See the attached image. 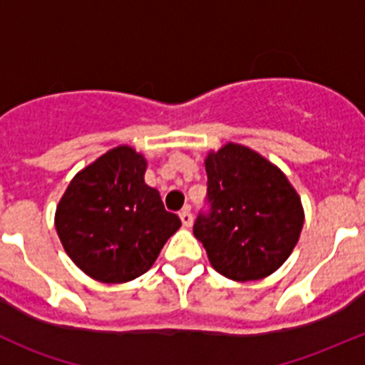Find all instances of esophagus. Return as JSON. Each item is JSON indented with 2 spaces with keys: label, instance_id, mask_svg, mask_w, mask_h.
<instances>
[{
  "label": "esophagus",
  "instance_id": "1",
  "mask_svg": "<svg viewBox=\"0 0 365 365\" xmlns=\"http://www.w3.org/2000/svg\"><path fill=\"white\" fill-rule=\"evenodd\" d=\"M180 219H182V224L185 227L192 226V213H190L189 206H187V208H183L182 212H180Z\"/></svg>",
  "mask_w": 365,
  "mask_h": 365
}]
</instances>
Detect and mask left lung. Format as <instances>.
Wrapping results in <instances>:
<instances>
[{"mask_svg":"<svg viewBox=\"0 0 365 365\" xmlns=\"http://www.w3.org/2000/svg\"><path fill=\"white\" fill-rule=\"evenodd\" d=\"M210 210L194 222L212 267L238 282L274 274L304 226L300 197L284 173L247 146L227 143L205 159Z\"/></svg>","mask_w":365,"mask_h":365,"instance_id":"8db88e82","label":"left lung"}]
</instances>
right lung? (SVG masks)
<instances>
[{"mask_svg":"<svg viewBox=\"0 0 365 365\" xmlns=\"http://www.w3.org/2000/svg\"><path fill=\"white\" fill-rule=\"evenodd\" d=\"M146 159L116 146L77 173L56 208L58 237L95 281L118 284L152 268L182 220L145 183Z\"/></svg>","mask_w":365,"mask_h":365,"instance_id":"add662e5","label":"right lung"}]
</instances>
